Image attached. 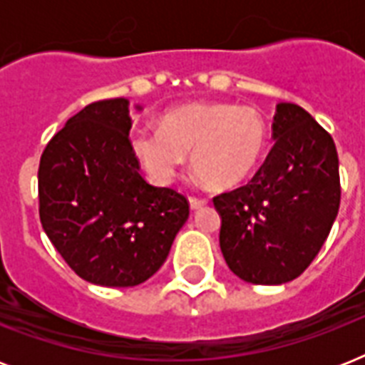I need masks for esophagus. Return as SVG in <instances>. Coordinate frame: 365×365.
Returning a JSON list of instances; mask_svg holds the SVG:
<instances>
[{
    "label": "esophagus",
    "instance_id": "esophagus-1",
    "mask_svg": "<svg viewBox=\"0 0 365 365\" xmlns=\"http://www.w3.org/2000/svg\"><path fill=\"white\" fill-rule=\"evenodd\" d=\"M208 205V200L206 199H197V197H189V206H191V210H199L202 206Z\"/></svg>",
    "mask_w": 365,
    "mask_h": 365
}]
</instances>
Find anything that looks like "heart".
Wrapping results in <instances>:
<instances>
[{
  "label": "heart",
  "instance_id": "1",
  "mask_svg": "<svg viewBox=\"0 0 365 365\" xmlns=\"http://www.w3.org/2000/svg\"><path fill=\"white\" fill-rule=\"evenodd\" d=\"M128 142L155 183H170L191 153L193 170L212 189H233L261 165L269 126L254 108L193 102L166 111L163 125H136Z\"/></svg>",
  "mask_w": 365,
  "mask_h": 365
}]
</instances>
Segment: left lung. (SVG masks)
Returning a JSON list of instances; mask_svg holds the SVG:
<instances>
[{
  "label": "left lung",
  "mask_w": 365,
  "mask_h": 365,
  "mask_svg": "<svg viewBox=\"0 0 365 365\" xmlns=\"http://www.w3.org/2000/svg\"><path fill=\"white\" fill-rule=\"evenodd\" d=\"M274 148L254 180L214 197L220 248L244 282L278 286L311 265L339 212L334 138L301 106L282 102L272 119Z\"/></svg>",
  "instance_id": "obj_1"
}]
</instances>
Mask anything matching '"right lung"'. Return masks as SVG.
I'll use <instances>...</instances> for the list:
<instances>
[{
	"label": "right lung",
	"mask_w": 365,
	"mask_h": 365,
	"mask_svg": "<svg viewBox=\"0 0 365 365\" xmlns=\"http://www.w3.org/2000/svg\"><path fill=\"white\" fill-rule=\"evenodd\" d=\"M128 106L126 98L85 106L47 143L37 172L48 240L83 280L108 288L153 277L189 217L183 195L140 176Z\"/></svg>",
	"instance_id": "1"
}]
</instances>
